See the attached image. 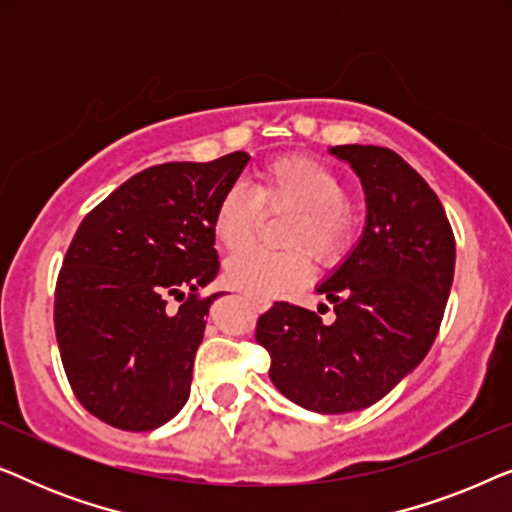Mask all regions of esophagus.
Wrapping results in <instances>:
<instances>
[{
    "instance_id": "esophagus-1",
    "label": "esophagus",
    "mask_w": 512,
    "mask_h": 512,
    "mask_svg": "<svg viewBox=\"0 0 512 512\" xmlns=\"http://www.w3.org/2000/svg\"><path fill=\"white\" fill-rule=\"evenodd\" d=\"M251 305H254V310L258 312H265L270 307L268 300H261V298H251Z\"/></svg>"
}]
</instances>
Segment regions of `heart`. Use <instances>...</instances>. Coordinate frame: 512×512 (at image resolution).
Segmentation results:
<instances>
[{
	"label": "heart",
	"instance_id": "heart-1",
	"mask_svg": "<svg viewBox=\"0 0 512 512\" xmlns=\"http://www.w3.org/2000/svg\"><path fill=\"white\" fill-rule=\"evenodd\" d=\"M347 184L338 172L305 156H279L256 172L251 191L235 184L214 207L212 233L223 249L237 251L251 240L265 212H293L284 244L307 249L319 263H333L347 249L352 212ZM310 261L303 251H242L226 263V282L251 298H279L303 286Z\"/></svg>",
	"mask_w": 512,
	"mask_h": 512
}]
</instances>
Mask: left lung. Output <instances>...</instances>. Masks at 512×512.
Returning <instances> with one entry per match:
<instances>
[{
    "mask_svg": "<svg viewBox=\"0 0 512 512\" xmlns=\"http://www.w3.org/2000/svg\"><path fill=\"white\" fill-rule=\"evenodd\" d=\"M366 193V228L317 286L335 321L275 303L256 324L270 380L300 408L356 412L408 377L436 340L454 277V235L429 184L391 149L345 144Z\"/></svg>",
    "mask_w": 512,
    "mask_h": 512,
    "instance_id": "obj_1",
    "label": "left lung"
}]
</instances>
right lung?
I'll list each match as a JSON object with an SVG mask.
<instances>
[{
	"label": "right lung",
	"instance_id": "1",
	"mask_svg": "<svg viewBox=\"0 0 512 512\" xmlns=\"http://www.w3.org/2000/svg\"><path fill=\"white\" fill-rule=\"evenodd\" d=\"M247 163L235 151L153 165L81 221L55 286V335L90 415L151 431L184 408L209 305L221 296H198L219 275L214 207Z\"/></svg>",
	"mask_w": 512,
	"mask_h": 512
}]
</instances>
